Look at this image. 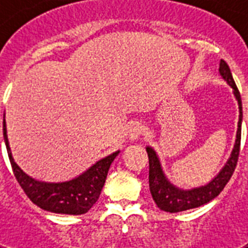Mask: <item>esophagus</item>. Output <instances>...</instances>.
I'll return each instance as SVG.
<instances>
[{"label":"esophagus","mask_w":248,"mask_h":248,"mask_svg":"<svg viewBox=\"0 0 248 248\" xmlns=\"http://www.w3.org/2000/svg\"><path fill=\"white\" fill-rule=\"evenodd\" d=\"M144 132V126L141 122H134V124L130 126V128H128V138H130V140H138L140 138V136L143 135Z\"/></svg>","instance_id":"34e87169"}]
</instances>
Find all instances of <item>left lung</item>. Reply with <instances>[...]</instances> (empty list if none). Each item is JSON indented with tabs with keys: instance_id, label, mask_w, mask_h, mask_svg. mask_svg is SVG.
<instances>
[{
	"instance_id": "1",
	"label": "left lung",
	"mask_w": 248,
	"mask_h": 248,
	"mask_svg": "<svg viewBox=\"0 0 248 248\" xmlns=\"http://www.w3.org/2000/svg\"><path fill=\"white\" fill-rule=\"evenodd\" d=\"M219 72L224 81H227L228 85L232 86L233 93L235 99L238 101L239 107V121H238V130H237V139H235L234 148L232 152L231 157L228 159L221 171L212 179L208 184L198 186L193 189H180L171 184L167 177L163 173V170L161 167L157 153L155 149L151 147H147L148 158H149V189L151 194L155 200V204L158 206L162 211L166 212H180L186 211L190 208L200 207L202 204L208 203L215 197L220 194L224 186L228 184V181L231 180L232 175L234 172L235 166L238 162L239 155V147H241V128H242V101H241V95L235 86L232 72L224 60H220Z\"/></svg>"
}]
</instances>
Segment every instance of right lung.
I'll return each instance as SVG.
<instances>
[{
  "label": "right lung",
  "instance_id": "right-lung-1",
  "mask_svg": "<svg viewBox=\"0 0 248 248\" xmlns=\"http://www.w3.org/2000/svg\"><path fill=\"white\" fill-rule=\"evenodd\" d=\"M3 138L10 163L17 183L33 203L46 211L67 215H82L89 211L99 200L101 189L104 186L108 170L120 151L107 155L97 161L87 171L69 181L63 183H45L34 180L23 172L15 163L10 151L9 140L6 134V124L3 120Z\"/></svg>",
  "mask_w": 248,
  "mask_h": 248
}]
</instances>
